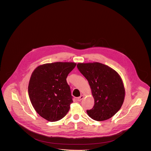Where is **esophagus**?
<instances>
[{
    "mask_svg": "<svg viewBox=\"0 0 151 151\" xmlns=\"http://www.w3.org/2000/svg\"><path fill=\"white\" fill-rule=\"evenodd\" d=\"M83 96L81 95L77 98V100H78V101H82V99H83Z\"/></svg>",
    "mask_w": 151,
    "mask_h": 151,
    "instance_id": "34e87169",
    "label": "esophagus"
}]
</instances>
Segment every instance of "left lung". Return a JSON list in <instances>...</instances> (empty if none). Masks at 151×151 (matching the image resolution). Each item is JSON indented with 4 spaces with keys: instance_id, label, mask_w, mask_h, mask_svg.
<instances>
[{
    "instance_id": "obj_1",
    "label": "left lung",
    "mask_w": 151,
    "mask_h": 151,
    "mask_svg": "<svg viewBox=\"0 0 151 151\" xmlns=\"http://www.w3.org/2000/svg\"><path fill=\"white\" fill-rule=\"evenodd\" d=\"M77 68L88 80L95 100L93 107L87 110L92 119L107 120L121 109L125 98V88L119 74L104 64L78 63Z\"/></svg>"
}]
</instances>
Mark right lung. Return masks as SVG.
I'll use <instances>...</instances> for the list:
<instances>
[{"mask_svg":"<svg viewBox=\"0 0 151 151\" xmlns=\"http://www.w3.org/2000/svg\"><path fill=\"white\" fill-rule=\"evenodd\" d=\"M76 65L73 62L46 63L33 72L28 86L29 98L37 113L47 121H59L68 112L73 97L66 78Z\"/></svg>","mask_w":151,"mask_h":151,"instance_id":"add662e5","label":"right lung"}]
</instances>
